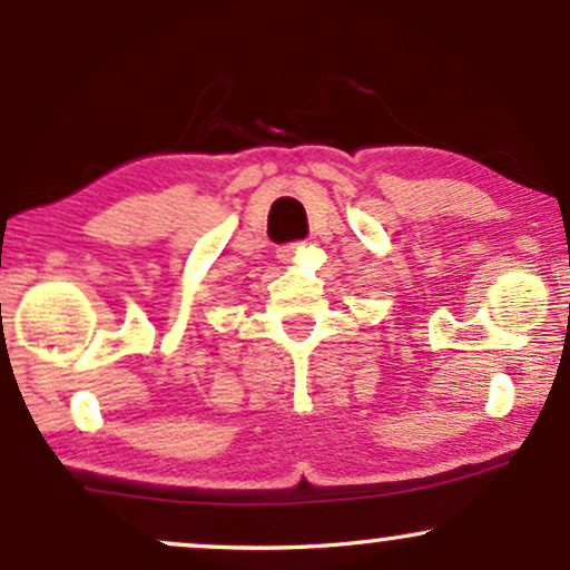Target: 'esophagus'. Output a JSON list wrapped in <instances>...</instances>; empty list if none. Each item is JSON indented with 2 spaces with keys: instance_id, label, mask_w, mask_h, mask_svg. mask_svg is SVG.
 Wrapping results in <instances>:
<instances>
[{
  "instance_id": "esophagus-1",
  "label": "esophagus",
  "mask_w": 570,
  "mask_h": 570,
  "mask_svg": "<svg viewBox=\"0 0 570 570\" xmlns=\"http://www.w3.org/2000/svg\"><path fill=\"white\" fill-rule=\"evenodd\" d=\"M298 250H304V243H291V245H283V248H279V258H283L285 264L296 262V253H298Z\"/></svg>"
}]
</instances>
